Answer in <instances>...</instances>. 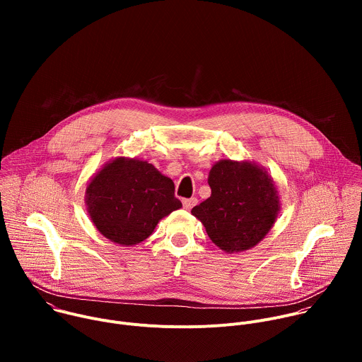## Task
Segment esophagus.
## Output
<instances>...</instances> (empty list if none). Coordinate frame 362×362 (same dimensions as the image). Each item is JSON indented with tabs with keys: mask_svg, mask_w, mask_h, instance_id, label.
I'll return each mask as SVG.
<instances>
[{
	"mask_svg": "<svg viewBox=\"0 0 362 362\" xmlns=\"http://www.w3.org/2000/svg\"><path fill=\"white\" fill-rule=\"evenodd\" d=\"M183 208L186 209V211H189V209H192L193 206L197 203V199L196 197H190V199H183Z\"/></svg>",
	"mask_w": 362,
	"mask_h": 362,
	"instance_id": "esophagus-1",
	"label": "esophagus"
}]
</instances>
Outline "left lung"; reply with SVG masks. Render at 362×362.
Instances as JSON below:
<instances>
[{
	"label": "left lung",
	"mask_w": 362,
	"mask_h": 362,
	"mask_svg": "<svg viewBox=\"0 0 362 362\" xmlns=\"http://www.w3.org/2000/svg\"><path fill=\"white\" fill-rule=\"evenodd\" d=\"M211 197L194 206L192 215L211 240L226 253L247 250L272 229L281 212L274 177L252 160L222 159L208 177Z\"/></svg>",
	"instance_id": "1"
}]
</instances>
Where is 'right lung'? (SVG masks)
<instances>
[{"label":"right lung","instance_id":"obj_1","mask_svg":"<svg viewBox=\"0 0 362 362\" xmlns=\"http://www.w3.org/2000/svg\"><path fill=\"white\" fill-rule=\"evenodd\" d=\"M84 202L97 230L122 246L143 242L165 216L182 208L170 177L147 160L124 156L91 176Z\"/></svg>","mask_w":362,"mask_h":362}]
</instances>
